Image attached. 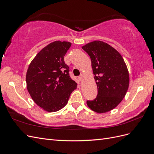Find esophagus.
<instances>
[{"mask_svg": "<svg viewBox=\"0 0 154 154\" xmlns=\"http://www.w3.org/2000/svg\"><path fill=\"white\" fill-rule=\"evenodd\" d=\"M83 76H82V75H80V76L78 77V80H80V82H82V81L83 80Z\"/></svg>", "mask_w": 154, "mask_h": 154, "instance_id": "esophagus-1", "label": "esophagus"}]
</instances>
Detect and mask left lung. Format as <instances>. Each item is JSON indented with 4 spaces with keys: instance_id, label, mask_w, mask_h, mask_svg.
I'll return each instance as SVG.
<instances>
[{
    "instance_id": "obj_1",
    "label": "left lung",
    "mask_w": 154,
    "mask_h": 154,
    "mask_svg": "<svg viewBox=\"0 0 154 154\" xmlns=\"http://www.w3.org/2000/svg\"><path fill=\"white\" fill-rule=\"evenodd\" d=\"M82 49L91 59L97 95L87 101L89 108L97 113H105L117 106L125 96L129 86V74L122 55L108 44L96 40Z\"/></svg>"
}]
</instances>
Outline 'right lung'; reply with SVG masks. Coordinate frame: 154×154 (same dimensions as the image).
Masks as SVG:
<instances>
[{"mask_svg":"<svg viewBox=\"0 0 154 154\" xmlns=\"http://www.w3.org/2000/svg\"><path fill=\"white\" fill-rule=\"evenodd\" d=\"M71 45L69 42H53L36 55L27 69V91L35 103L49 112L66 106L70 95L77 87L64 62Z\"/></svg>","mask_w":154,"mask_h":154,"instance_id":"obj_1","label":"right lung"}]
</instances>
